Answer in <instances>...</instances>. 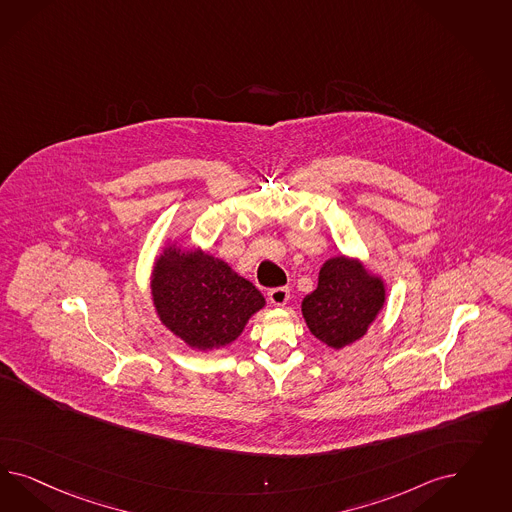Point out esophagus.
<instances>
[{"instance_id":"obj_1","label":"esophagus","mask_w":512,"mask_h":512,"mask_svg":"<svg viewBox=\"0 0 512 512\" xmlns=\"http://www.w3.org/2000/svg\"><path fill=\"white\" fill-rule=\"evenodd\" d=\"M289 287H276V289H270L268 291V300L274 304V306H285L287 300H289Z\"/></svg>"}]
</instances>
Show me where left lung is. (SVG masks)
<instances>
[{
	"instance_id": "8db88e82",
	"label": "left lung",
	"mask_w": 512,
	"mask_h": 512,
	"mask_svg": "<svg viewBox=\"0 0 512 512\" xmlns=\"http://www.w3.org/2000/svg\"><path fill=\"white\" fill-rule=\"evenodd\" d=\"M387 300L385 283L358 259L338 255L319 270L317 289L302 300L311 334L332 349L360 340Z\"/></svg>"
}]
</instances>
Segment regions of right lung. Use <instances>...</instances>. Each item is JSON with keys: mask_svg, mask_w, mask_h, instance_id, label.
<instances>
[{"mask_svg": "<svg viewBox=\"0 0 512 512\" xmlns=\"http://www.w3.org/2000/svg\"><path fill=\"white\" fill-rule=\"evenodd\" d=\"M150 287L159 321L199 351L233 343L266 304L261 291L225 261L176 244L155 259Z\"/></svg>", "mask_w": 512, "mask_h": 512, "instance_id": "obj_1", "label": "right lung"}]
</instances>
